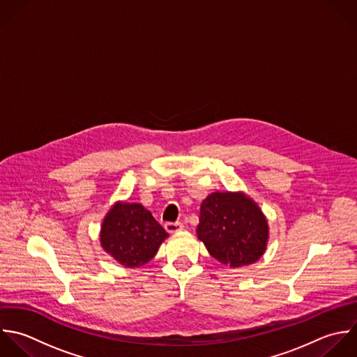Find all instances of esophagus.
Returning <instances> with one entry per match:
<instances>
[{
	"label": "esophagus",
	"instance_id": "34e87169",
	"mask_svg": "<svg viewBox=\"0 0 357 357\" xmlns=\"http://www.w3.org/2000/svg\"><path fill=\"white\" fill-rule=\"evenodd\" d=\"M165 229L169 234H175V232H179V231L183 229V224L179 222V221L178 222H167L165 224Z\"/></svg>",
	"mask_w": 357,
	"mask_h": 357
}]
</instances>
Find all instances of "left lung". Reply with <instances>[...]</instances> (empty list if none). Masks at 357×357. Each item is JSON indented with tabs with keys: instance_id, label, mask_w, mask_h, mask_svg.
Wrapping results in <instances>:
<instances>
[{
	"instance_id": "left-lung-1",
	"label": "left lung",
	"mask_w": 357,
	"mask_h": 357,
	"mask_svg": "<svg viewBox=\"0 0 357 357\" xmlns=\"http://www.w3.org/2000/svg\"><path fill=\"white\" fill-rule=\"evenodd\" d=\"M197 236L222 264L257 261L267 245L268 225L261 210L242 193H211L200 207Z\"/></svg>"
}]
</instances>
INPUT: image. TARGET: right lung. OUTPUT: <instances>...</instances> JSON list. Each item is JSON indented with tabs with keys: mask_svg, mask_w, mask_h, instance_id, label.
Listing matches in <instances>:
<instances>
[{
	"mask_svg": "<svg viewBox=\"0 0 357 357\" xmlns=\"http://www.w3.org/2000/svg\"><path fill=\"white\" fill-rule=\"evenodd\" d=\"M167 231L142 204L116 203L101 227V246L125 267H139L150 261Z\"/></svg>",
	"mask_w": 357,
	"mask_h": 357,
	"instance_id": "1",
	"label": "right lung"
}]
</instances>
